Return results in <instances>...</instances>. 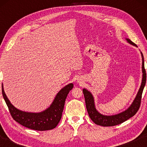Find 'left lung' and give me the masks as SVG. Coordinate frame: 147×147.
Returning a JSON list of instances; mask_svg holds the SVG:
<instances>
[{"label":"left lung","mask_w":147,"mask_h":147,"mask_svg":"<svg viewBox=\"0 0 147 147\" xmlns=\"http://www.w3.org/2000/svg\"><path fill=\"white\" fill-rule=\"evenodd\" d=\"M128 43L133 45L134 46H136V45L133 43L130 39H126ZM142 55V70H143V79L142 82L139 90L137 94L135 100H134L133 103L130 106V108L126 109V111H123L121 113H119L117 115H111V116H106L103 115L102 114L99 113L94 107V99L90 92L86 90V89H83V93L85 97L86 109L89 114V116L90 119L93 121L94 123L97 125L102 126H113L117 125V124H121L124 123V121H127L128 119L131 118L136 113L138 112L139 108H140L141 97H142V93L144 89V87L145 86L146 80V74L144 65V58L143 54Z\"/></svg>","instance_id":"obj_1"}]
</instances>
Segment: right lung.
Segmentation results:
<instances>
[{"label":"right lung","instance_id":"obj_1","mask_svg":"<svg viewBox=\"0 0 147 147\" xmlns=\"http://www.w3.org/2000/svg\"><path fill=\"white\" fill-rule=\"evenodd\" d=\"M2 93L8 106L11 115L15 121L25 127L34 130H49L56 127L60 121L67 96L73 88L69 84L61 89L57 94L53 104L49 108L41 113H28L20 111L10 103L2 86Z\"/></svg>","mask_w":147,"mask_h":147}]
</instances>
